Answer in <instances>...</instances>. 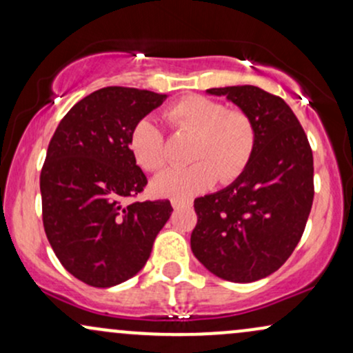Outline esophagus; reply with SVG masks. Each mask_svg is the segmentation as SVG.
Masks as SVG:
<instances>
[{
  "label": "esophagus",
  "mask_w": 353,
  "mask_h": 353,
  "mask_svg": "<svg viewBox=\"0 0 353 353\" xmlns=\"http://www.w3.org/2000/svg\"><path fill=\"white\" fill-rule=\"evenodd\" d=\"M171 203H172L174 209H182V207L189 205L190 202H189V201H182V199H172Z\"/></svg>",
  "instance_id": "1"
}]
</instances>
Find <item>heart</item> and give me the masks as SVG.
<instances>
[{"mask_svg":"<svg viewBox=\"0 0 353 353\" xmlns=\"http://www.w3.org/2000/svg\"><path fill=\"white\" fill-rule=\"evenodd\" d=\"M164 120L177 133L194 134L185 168H171L152 181V190L163 197L189 199L215 181L230 184L243 174L256 148V126L248 113L227 108L203 95H188L164 110ZM128 146L136 164L156 172L165 163L163 130L151 118H141L130 131Z\"/></svg>","mask_w":353,"mask_h":353,"instance_id":"1","label":"heart"}]
</instances>
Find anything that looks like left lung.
<instances>
[{
	"mask_svg": "<svg viewBox=\"0 0 353 353\" xmlns=\"http://www.w3.org/2000/svg\"><path fill=\"white\" fill-rule=\"evenodd\" d=\"M207 92L252 117L256 148L233 184L194 201L190 248L219 278L252 283L281 268L303 236L314 201L312 150L281 97L254 85Z\"/></svg>",
	"mask_w": 353,
	"mask_h": 353,
	"instance_id": "obj_1",
	"label": "left lung"
}]
</instances>
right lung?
<instances>
[{
	"label": "right lung",
	"mask_w": 353,
	"mask_h": 353,
	"mask_svg": "<svg viewBox=\"0 0 353 353\" xmlns=\"http://www.w3.org/2000/svg\"><path fill=\"white\" fill-rule=\"evenodd\" d=\"M165 97L100 88L69 110L50 139L41 171L42 223L55 256L85 284L110 288L134 276L171 217L169 201L126 202L148 184L131 156L130 131Z\"/></svg>",
	"instance_id": "right-lung-1"
}]
</instances>
